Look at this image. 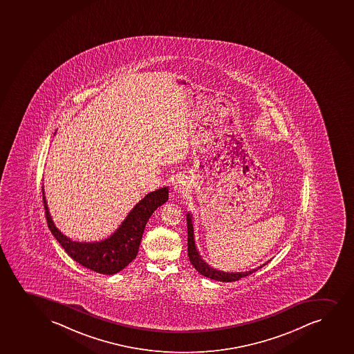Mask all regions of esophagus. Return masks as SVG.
<instances>
[{"instance_id":"1","label":"esophagus","mask_w":354,"mask_h":354,"mask_svg":"<svg viewBox=\"0 0 354 354\" xmlns=\"http://www.w3.org/2000/svg\"><path fill=\"white\" fill-rule=\"evenodd\" d=\"M173 188H174V191L176 193H183V192L187 191L186 185H185V183L181 179L175 180L174 183H173Z\"/></svg>"}]
</instances>
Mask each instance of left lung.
<instances>
[{
    "mask_svg": "<svg viewBox=\"0 0 354 354\" xmlns=\"http://www.w3.org/2000/svg\"><path fill=\"white\" fill-rule=\"evenodd\" d=\"M187 236H188V257L191 261L192 266L196 268V271L200 274L208 277V279H216V281H221V282H234L238 279L246 277L249 274H252L258 269H261L263 266H258L256 269L252 270L245 271V272H224V271L216 270L213 269L211 266H208L207 263L205 262L204 259L201 258L199 254V251L196 250V239H194V229H193V221H192V216L189 213H187Z\"/></svg>",
    "mask_w": 354,
    "mask_h": 354,
    "instance_id": "left-lung-1",
    "label": "left lung"
}]
</instances>
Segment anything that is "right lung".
<instances>
[{
	"label": "right lung",
	"instance_id": "obj_1",
	"mask_svg": "<svg viewBox=\"0 0 354 354\" xmlns=\"http://www.w3.org/2000/svg\"><path fill=\"white\" fill-rule=\"evenodd\" d=\"M42 199L45 206V214L50 232L59 244L63 246L67 254L80 263V266L96 271L98 274H113L123 270L130 262L136 258L141 244L142 234L147 221L156 208L168 200V187L150 192L130 211L123 223L115 232L104 241L93 243L73 241L60 232L52 221L47 206L45 191L42 186Z\"/></svg>",
	"mask_w": 354,
	"mask_h": 354
}]
</instances>
